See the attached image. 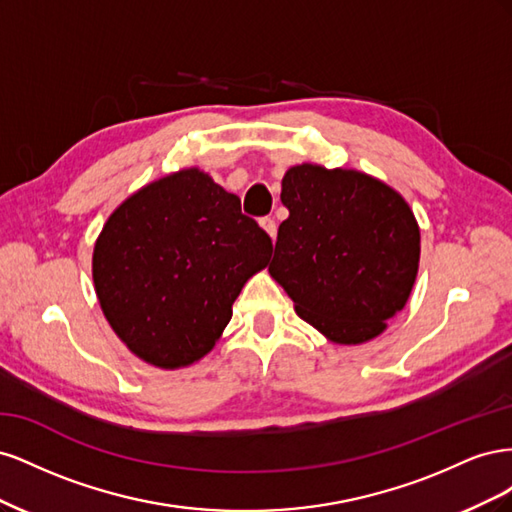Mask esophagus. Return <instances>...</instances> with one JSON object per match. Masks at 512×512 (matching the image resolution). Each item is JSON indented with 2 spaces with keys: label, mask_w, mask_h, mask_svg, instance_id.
Listing matches in <instances>:
<instances>
[{
  "label": "esophagus",
  "mask_w": 512,
  "mask_h": 512,
  "mask_svg": "<svg viewBox=\"0 0 512 512\" xmlns=\"http://www.w3.org/2000/svg\"><path fill=\"white\" fill-rule=\"evenodd\" d=\"M260 226H262V230H265L267 235L275 241V237H277V224H275V220H273V218H262V220H260Z\"/></svg>",
  "instance_id": "esophagus-1"
}]
</instances>
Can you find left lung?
<instances>
[{"label":"left lung","instance_id":"1","mask_svg":"<svg viewBox=\"0 0 512 512\" xmlns=\"http://www.w3.org/2000/svg\"><path fill=\"white\" fill-rule=\"evenodd\" d=\"M273 280L333 344L359 346L406 307L421 230L406 198L354 168L297 164L282 179Z\"/></svg>","mask_w":512,"mask_h":512}]
</instances>
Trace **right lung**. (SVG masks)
I'll use <instances>...</instances> for the list:
<instances>
[{"mask_svg":"<svg viewBox=\"0 0 512 512\" xmlns=\"http://www.w3.org/2000/svg\"><path fill=\"white\" fill-rule=\"evenodd\" d=\"M271 250L241 200L192 166L143 185L108 215L91 275L128 350L153 367L181 369L213 350Z\"/></svg>","mask_w":512,"mask_h":512,"instance_id":"obj_1","label":"right lung"}]
</instances>
